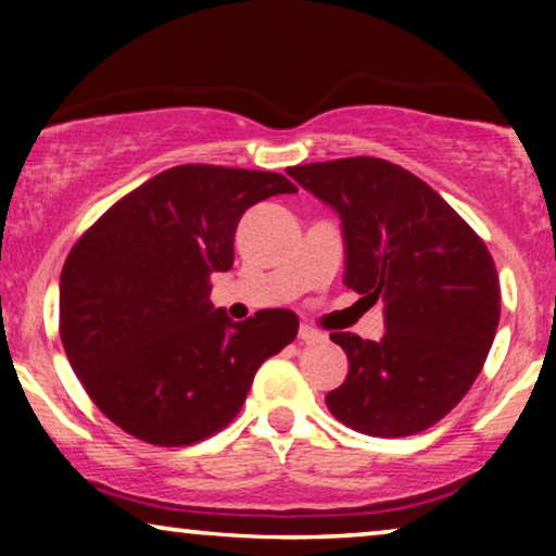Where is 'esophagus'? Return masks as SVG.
I'll use <instances>...</instances> for the list:
<instances>
[{
	"mask_svg": "<svg viewBox=\"0 0 556 556\" xmlns=\"http://www.w3.org/2000/svg\"><path fill=\"white\" fill-rule=\"evenodd\" d=\"M299 339L303 341V344H316V341L324 339V333H318L316 329H311V326H301Z\"/></svg>",
	"mask_w": 556,
	"mask_h": 556,
	"instance_id": "34e87169",
	"label": "esophagus"
}]
</instances>
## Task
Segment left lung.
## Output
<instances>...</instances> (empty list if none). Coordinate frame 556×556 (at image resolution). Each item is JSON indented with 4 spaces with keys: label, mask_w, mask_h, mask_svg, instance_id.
Segmentation results:
<instances>
[{
    "label": "left lung",
    "mask_w": 556,
    "mask_h": 556,
    "mask_svg": "<svg viewBox=\"0 0 556 556\" xmlns=\"http://www.w3.org/2000/svg\"><path fill=\"white\" fill-rule=\"evenodd\" d=\"M337 212L344 286L384 303V337L331 333L344 384L326 394L339 422L375 438L428 430L476 382L501 316L496 265L435 189L375 156L291 166Z\"/></svg>",
    "instance_id": "8db88e82"
}]
</instances>
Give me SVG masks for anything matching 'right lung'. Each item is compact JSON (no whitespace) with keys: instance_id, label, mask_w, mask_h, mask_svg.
<instances>
[{"instance_id":"right-lung-1","label":"right lung","mask_w":556,"mask_h":556,"mask_svg":"<svg viewBox=\"0 0 556 556\" xmlns=\"http://www.w3.org/2000/svg\"><path fill=\"white\" fill-rule=\"evenodd\" d=\"M293 192L276 172L174 166L75 242L60 339L90 400L128 435L166 447L210 438L240 413L257 367L295 339L293 311L232 321L210 301L245 210Z\"/></svg>"}]
</instances>
